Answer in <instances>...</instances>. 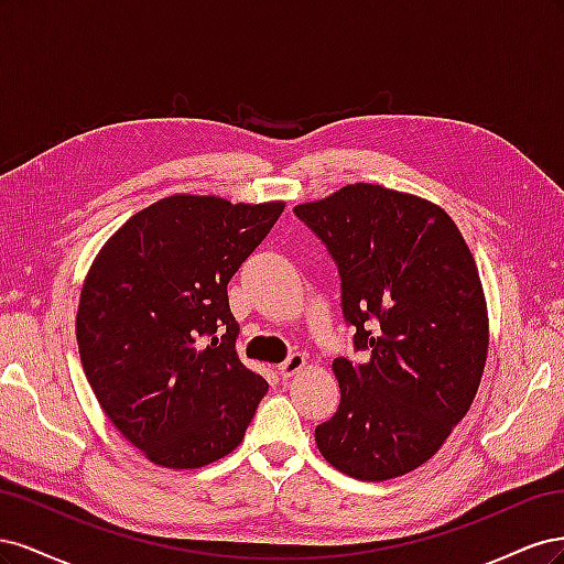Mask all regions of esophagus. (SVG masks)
<instances>
[{
	"label": "esophagus",
	"mask_w": 564,
	"mask_h": 564,
	"mask_svg": "<svg viewBox=\"0 0 564 564\" xmlns=\"http://www.w3.org/2000/svg\"><path fill=\"white\" fill-rule=\"evenodd\" d=\"M305 365H308V362H305L303 352H292L278 369L282 373V379H289V377H294V373H299Z\"/></svg>",
	"instance_id": "1"
}]
</instances>
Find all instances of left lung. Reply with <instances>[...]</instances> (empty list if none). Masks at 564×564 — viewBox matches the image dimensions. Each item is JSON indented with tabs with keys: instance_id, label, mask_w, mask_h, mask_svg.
<instances>
[{
	"instance_id": "8db88e82",
	"label": "left lung",
	"mask_w": 564,
	"mask_h": 564,
	"mask_svg": "<svg viewBox=\"0 0 564 564\" xmlns=\"http://www.w3.org/2000/svg\"><path fill=\"white\" fill-rule=\"evenodd\" d=\"M327 247L360 362L336 357L322 456L355 480L425 464L466 416L487 362V303L473 253L437 204L355 183L294 207Z\"/></svg>"
}]
</instances>
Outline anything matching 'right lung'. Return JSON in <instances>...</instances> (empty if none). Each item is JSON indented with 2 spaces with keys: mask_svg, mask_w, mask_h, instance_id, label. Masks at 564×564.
I'll return each instance as SVG.
<instances>
[{
  "mask_svg": "<svg viewBox=\"0 0 564 564\" xmlns=\"http://www.w3.org/2000/svg\"><path fill=\"white\" fill-rule=\"evenodd\" d=\"M284 212L174 195L133 214L82 286L77 346L108 419L164 468L240 445L268 381L235 350L228 282Z\"/></svg>",
  "mask_w": 564,
  "mask_h": 564,
  "instance_id": "add662e5",
  "label": "right lung"
}]
</instances>
